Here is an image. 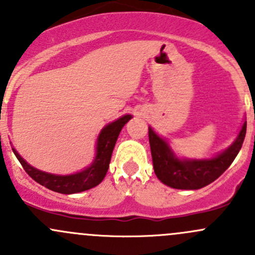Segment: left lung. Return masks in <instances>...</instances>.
I'll return each mask as SVG.
<instances>
[{
  "instance_id": "1",
  "label": "left lung",
  "mask_w": 255,
  "mask_h": 255,
  "mask_svg": "<svg viewBox=\"0 0 255 255\" xmlns=\"http://www.w3.org/2000/svg\"><path fill=\"white\" fill-rule=\"evenodd\" d=\"M247 132V118L237 138L227 149L208 159L180 158L168 140L149 127V144L154 173L166 186L180 190H197L215 181L232 164L243 144Z\"/></svg>"
}]
</instances>
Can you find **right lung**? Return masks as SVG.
<instances>
[{"label":"right lung","mask_w":255,"mask_h":255,"mask_svg":"<svg viewBox=\"0 0 255 255\" xmlns=\"http://www.w3.org/2000/svg\"><path fill=\"white\" fill-rule=\"evenodd\" d=\"M132 118V115H125L118 120L113 121L105 126L100 132L99 137L96 140V153H95L94 161L91 165L82 170L76 171L74 174H68V175H58V174L47 173L42 171L34 166L29 165L19 153L14 148H12L14 155L22 164L23 169L33 180L38 184L43 185L51 191L59 192V194H78V192L86 191V190L92 189L97 186L100 182L106 176L107 170H109L110 161H111L112 151L115 148V144L117 142V138L120 135L121 130L125 127L126 123Z\"/></svg>","instance_id":"obj_1"}]
</instances>
